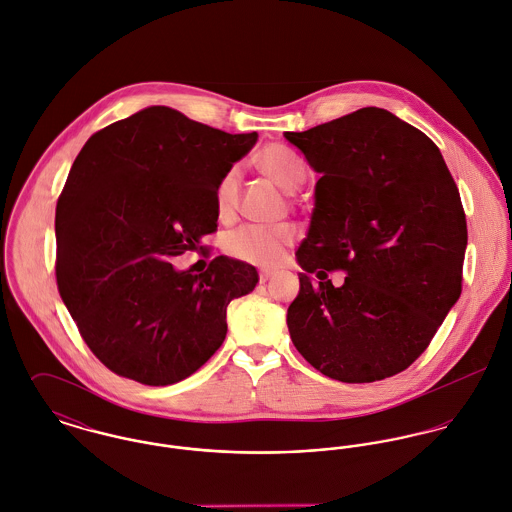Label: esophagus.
<instances>
[{"label":"esophagus","instance_id":"34e87169","mask_svg":"<svg viewBox=\"0 0 512 512\" xmlns=\"http://www.w3.org/2000/svg\"><path fill=\"white\" fill-rule=\"evenodd\" d=\"M273 277H275V271H269V269L259 271V281H261V283H267V281H271Z\"/></svg>","mask_w":512,"mask_h":512}]
</instances>
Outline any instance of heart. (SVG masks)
I'll use <instances>...</instances> for the list:
<instances>
[{"label": "heart", "mask_w": 512, "mask_h": 512, "mask_svg": "<svg viewBox=\"0 0 512 512\" xmlns=\"http://www.w3.org/2000/svg\"><path fill=\"white\" fill-rule=\"evenodd\" d=\"M259 169L265 172L281 190L294 192L306 178V165L302 159L284 145H269L257 159ZM241 172L229 167L216 184V208L222 218L233 216L239 204ZM294 241V229L288 226H241L226 237V251L231 257L259 265L273 267L283 259L284 251Z\"/></svg>", "instance_id": "b5f03b06"}]
</instances>
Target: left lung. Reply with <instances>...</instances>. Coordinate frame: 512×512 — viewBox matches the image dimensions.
Wrapping results in <instances>:
<instances>
[{"instance_id": "8db88e82", "label": "left lung", "mask_w": 512, "mask_h": 512, "mask_svg": "<svg viewBox=\"0 0 512 512\" xmlns=\"http://www.w3.org/2000/svg\"><path fill=\"white\" fill-rule=\"evenodd\" d=\"M284 137L322 174L296 251L304 273L286 314L292 343L341 383L393 377L461 294L467 224L454 176L428 135L381 108ZM332 270L348 273L341 287L327 281Z\"/></svg>"}]
</instances>
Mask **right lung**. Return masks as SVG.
Segmentation results:
<instances>
[{
    "instance_id": "right-lung-1",
    "label": "right lung",
    "mask_w": 512,
    "mask_h": 512,
    "mask_svg": "<svg viewBox=\"0 0 512 512\" xmlns=\"http://www.w3.org/2000/svg\"><path fill=\"white\" fill-rule=\"evenodd\" d=\"M255 141L151 106L78 153L57 202L58 292L115 375L172 385L226 340L228 304L259 283L255 267L220 255L194 275L171 259L218 229L216 184Z\"/></svg>"
}]
</instances>
